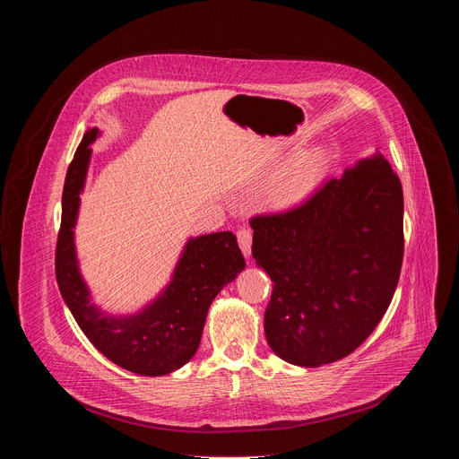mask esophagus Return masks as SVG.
<instances>
[{"label":"esophagus","mask_w":459,"mask_h":459,"mask_svg":"<svg viewBox=\"0 0 459 459\" xmlns=\"http://www.w3.org/2000/svg\"><path fill=\"white\" fill-rule=\"evenodd\" d=\"M238 243H239V248H241L243 255L248 257L250 252H252V232L248 229H241L238 232Z\"/></svg>","instance_id":"1"}]
</instances>
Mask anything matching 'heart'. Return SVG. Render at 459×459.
Instances as JSON below:
<instances>
[{"label":"heart","mask_w":459,"mask_h":459,"mask_svg":"<svg viewBox=\"0 0 459 459\" xmlns=\"http://www.w3.org/2000/svg\"><path fill=\"white\" fill-rule=\"evenodd\" d=\"M329 154L323 149H308L283 165L267 185V202L274 209H290L305 202L323 176Z\"/></svg>","instance_id":"b5f03b06"}]
</instances>
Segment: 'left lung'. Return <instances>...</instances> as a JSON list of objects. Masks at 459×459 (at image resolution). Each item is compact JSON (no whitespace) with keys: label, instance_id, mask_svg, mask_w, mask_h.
<instances>
[{"label":"left lung","instance_id":"8db88e82","mask_svg":"<svg viewBox=\"0 0 459 459\" xmlns=\"http://www.w3.org/2000/svg\"><path fill=\"white\" fill-rule=\"evenodd\" d=\"M250 227L252 257L274 283L265 310L274 354L312 368L354 352L386 312L403 261V190L383 154Z\"/></svg>","mask_w":459,"mask_h":459}]
</instances>
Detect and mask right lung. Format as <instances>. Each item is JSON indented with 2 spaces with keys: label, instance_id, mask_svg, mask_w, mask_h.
<instances>
[{
  "label": "right lung",
  "instance_id": "right-lung-1",
  "mask_svg": "<svg viewBox=\"0 0 459 459\" xmlns=\"http://www.w3.org/2000/svg\"><path fill=\"white\" fill-rule=\"evenodd\" d=\"M101 136L89 128L69 165L61 198L56 280L63 301L89 342L112 363L140 376H165L192 359L214 298L245 269L232 232L192 236L183 245L169 283L133 314H112L92 301L76 250V225L92 158Z\"/></svg>",
  "mask_w": 459,
  "mask_h": 459
}]
</instances>
